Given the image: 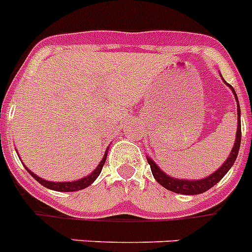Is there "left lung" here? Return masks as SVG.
<instances>
[{"label":"left lung","instance_id":"8db88e82","mask_svg":"<svg viewBox=\"0 0 252 252\" xmlns=\"http://www.w3.org/2000/svg\"><path fill=\"white\" fill-rule=\"evenodd\" d=\"M226 84V83H225ZM230 89H232L234 97H236L237 101V115H238V119H237V133H236V141H234V146H233L230 154L226 158V160L221 164V167H219L215 172H212L211 175L204 177V179H198V180H186V179H176V177H171L168 176L164 171H161L159 168V165L155 163L150 157H146L149 164H150L151 172L154 179L160 184L163 188L171 190L173 193L177 194H185V195H195V194H202L204 191H207L208 189H211L212 186L216 185V184L220 181V180L224 177V176L228 173V171L232 168V165L234 164V161L237 159V155H238L239 146H241V108H239L238 98H237V94L234 92V89L232 88V85L226 84Z\"/></svg>","mask_w":252,"mask_h":252}]
</instances>
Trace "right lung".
Listing matches in <instances>:
<instances>
[{"instance_id":"right-lung-1","label":"right lung","mask_w":252,"mask_h":252,"mask_svg":"<svg viewBox=\"0 0 252 252\" xmlns=\"http://www.w3.org/2000/svg\"><path fill=\"white\" fill-rule=\"evenodd\" d=\"M107 153H108V147L106 149L105 151V155H103V158H102L101 163L95 167V169H94L93 172L91 173V175L85 176V177H83V179L80 180H76V181H63V183H57V181H48V180L45 179H41V177H38L37 175H34L32 171H30V169L27 168V171L30 172V175L33 177L36 181H38V183L41 184L42 186H45V188H48V189L50 190H55V191H77V190H83L85 189V188H88L89 185H92V184L97 180V177L99 176V173H101L102 168H103V164H105L106 161V158H107Z\"/></svg>"}]
</instances>
